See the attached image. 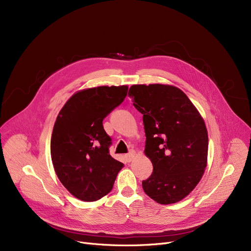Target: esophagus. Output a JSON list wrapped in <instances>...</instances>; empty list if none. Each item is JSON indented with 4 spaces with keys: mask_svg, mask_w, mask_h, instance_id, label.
<instances>
[{
    "mask_svg": "<svg viewBox=\"0 0 251 251\" xmlns=\"http://www.w3.org/2000/svg\"><path fill=\"white\" fill-rule=\"evenodd\" d=\"M135 155H136V152H135L134 151H131L129 153H127V154L125 155V159H126V161L129 163V162H131V161H132V160L134 159Z\"/></svg>",
    "mask_w": 251,
    "mask_h": 251,
    "instance_id": "1",
    "label": "esophagus"
}]
</instances>
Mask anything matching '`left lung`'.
Segmentation results:
<instances>
[{"instance_id": "left-lung-1", "label": "left lung", "mask_w": 251, "mask_h": 251, "mask_svg": "<svg viewBox=\"0 0 251 251\" xmlns=\"http://www.w3.org/2000/svg\"><path fill=\"white\" fill-rule=\"evenodd\" d=\"M129 96L143 115L144 154L153 166L152 174L142 181L143 190L157 203H176L196 187L207 166L203 118L174 85L134 84Z\"/></svg>"}]
</instances>
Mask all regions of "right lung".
Masks as SVG:
<instances>
[{"label":"right lung","mask_w":251,"mask_h":251,"mask_svg":"<svg viewBox=\"0 0 251 251\" xmlns=\"http://www.w3.org/2000/svg\"><path fill=\"white\" fill-rule=\"evenodd\" d=\"M128 86L78 90L61 109L52 129L50 156L55 172L76 199L97 201L113 188L124 164L109 153L102 120L127 96Z\"/></svg>","instance_id":"add662e5"}]
</instances>
